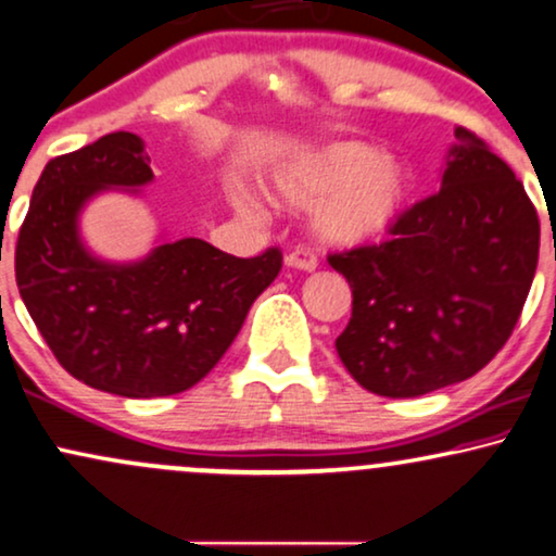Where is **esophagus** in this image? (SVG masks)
<instances>
[{
  "label": "esophagus",
  "instance_id": "34e87169",
  "mask_svg": "<svg viewBox=\"0 0 556 556\" xmlns=\"http://www.w3.org/2000/svg\"><path fill=\"white\" fill-rule=\"evenodd\" d=\"M316 255L312 250H293V252H288L286 255V268H293V270H306V273H312V270H316Z\"/></svg>",
  "mask_w": 556,
  "mask_h": 556
}]
</instances>
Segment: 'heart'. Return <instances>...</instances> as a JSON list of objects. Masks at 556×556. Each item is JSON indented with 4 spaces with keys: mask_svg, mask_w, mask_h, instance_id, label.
Instances as JSON below:
<instances>
[{
    "mask_svg": "<svg viewBox=\"0 0 556 556\" xmlns=\"http://www.w3.org/2000/svg\"><path fill=\"white\" fill-rule=\"evenodd\" d=\"M410 173L367 142H334L286 161L268 191L299 208H316L314 235L331 248H365L391 232L406 212Z\"/></svg>",
    "mask_w": 556,
    "mask_h": 556,
    "instance_id": "b5f03b06",
    "label": "heart"
}]
</instances>
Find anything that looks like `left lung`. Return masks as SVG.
I'll return each instance as SVG.
<instances>
[{"label":"left lung","instance_id":"8db88e82","mask_svg":"<svg viewBox=\"0 0 556 556\" xmlns=\"http://www.w3.org/2000/svg\"><path fill=\"white\" fill-rule=\"evenodd\" d=\"M442 189L391 240L329 255L352 288L337 355L365 391L416 399L482 370L508 342L539 263V216L516 173L454 129Z\"/></svg>","mask_w":556,"mask_h":556}]
</instances>
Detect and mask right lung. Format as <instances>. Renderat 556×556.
I'll return each instance as SVG.
<instances>
[{"label":"right lung","instance_id":"1","mask_svg":"<svg viewBox=\"0 0 556 556\" xmlns=\"http://www.w3.org/2000/svg\"><path fill=\"white\" fill-rule=\"evenodd\" d=\"M153 181L146 142L112 132L46 165L20 227L14 276L58 363L125 399L197 386L235 342L252 301L283 265L278 248L235 257L197 237L163 242L135 263L84 248L78 214L106 189Z\"/></svg>","mask_w":556,"mask_h":556}]
</instances>
